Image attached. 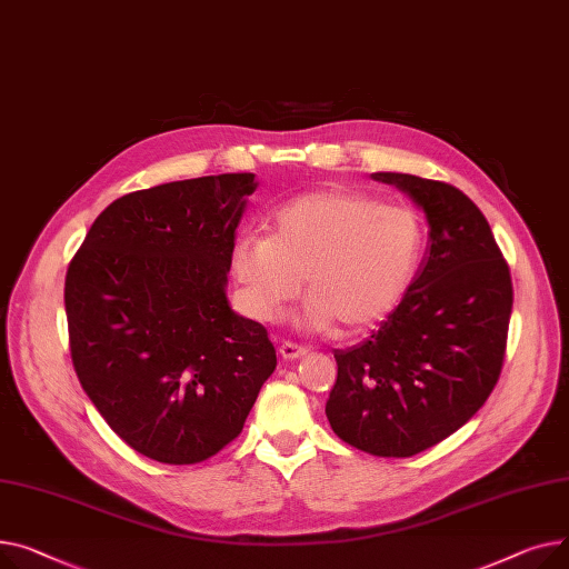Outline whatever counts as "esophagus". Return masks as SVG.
<instances>
[{
    "mask_svg": "<svg viewBox=\"0 0 569 569\" xmlns=\"http://www.w3.org/2000/svg\"><path fill=\"white\" fill-rule=\"evenodd\" d=\"M306 353H308V349L298 347V345H291V342H282V345H280V356H282L284 360H296V358H303Z\"/></svg>",
    "mask_w": 569,
    "mask_h": 569,
    "instance_id": "esophagus-1",
    "label": "esophagus"
}]
</instances>
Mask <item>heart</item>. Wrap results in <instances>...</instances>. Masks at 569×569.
<instances>
[{
	"label": "heart",
	"instance_id": "1",
	"mask_svg": "<svg viewBox=\"0 0 569 569\" xmlns=\"http://www.w3.org/2000/svg\"><path fill=\"white\" fill-rule=\"evenodd\" d=\"M427 248L422 216L351 188L289 199L269 218V237L243 233L229 248V271L246 310L276 321L298 296L300 323L358 336L388 319L411 291Z\"/></svg>",
	"mask_w": 569,
	"mask_h": 569
}]
</instances>
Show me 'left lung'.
I'll return each mask as SVG.
<instances>
[{
	"label": "left lung",
	"mask_w": 569,
	"mask_h": 569,
	"mask_svg": "<svg viewBox=\"0 0 569 569\" xmlns=\"http://www.w3.org/2000/svg\"><path fill=\"white\" fill-rule=\"evenodd\" d=\"M375 181L422 209L427 252L407 298L365 342L336 351L326 416L342 441L413 457L469 422L503 367L510 269L482 211L450 183L399 172Z\"/></svg>",
	"instance_id": "left-lung-1"
}]
</instances>
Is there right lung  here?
<instances>
[{"label":"right lung","mask_w":569,"mask_h":569,"mask_svg":"<svg viewBox=\"0 0 569 569\" xmlns=\"http://www.w3.org/2000/svg\"><path fill=\"white\" fill-rule=\"evenodd\" d=\"M220 174L123 194L66 273L71 356L91 405L140 455L197 463L237 439L278 358L227 298L229 248L257 190Z\"/></svg>","instance_id":"right-lung-1"}]
</instances>
